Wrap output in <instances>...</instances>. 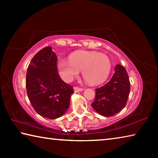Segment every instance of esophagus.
<instances>
[{
  "label": "esophagus",
  "instance_id": "34e87169",
  "mask_svg": "<svg viewBox=\"0 0 158 158\" xmlns=\"http://www.w3.org/2000/svg\"><path fill=\"white\" fill-rule=\"evenodd\" d=\"M83 90H84V89H81V88L77 87V86H74V91L75 92V93H77V92H80V91H82Z\"/></svg>",
  "mask_w": 158,
  "mask_h": 158
}]
</instances>
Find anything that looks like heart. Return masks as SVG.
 Here are the masks:
<instances>
[{
    "label": "heart",
    "instance_id": "obj_1",
    "mask_svg": "<svg viewBox=\"0 0 158 158\" xmlns=\"http://www.w3.org/2000/svg\"><path fill=\"white\" fill-rule=\"evenodd\" d=\"M63 79L69 81L82 71L83 78L90 84H99L107 79L111 71V62L106 55L95 52L74 53L68 60H60L58 64Z\"/></svg>",
    "mask_w": 158,
    "mask_h": 158
}]
</instances>
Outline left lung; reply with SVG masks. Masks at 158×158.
<instances>
[{
    "label": "left lung",
    "mask_w": 158,
    "mask_h": 158,
    "mask_svg": "<svg viewBox=\"0 0 158 158\" xmlns=\"http://www.w3.org/2000/svg\"><path fill=\"white\" fill-rule=\"evenodd\" d=\"M114 74L107 84L95 89L93 108L104 116H112L123 109L130 91V82L126 69L116 65Z\"/></svg>",
    "instance_id": "left-lung-1"
}]
</instances>
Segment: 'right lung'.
<instances>
[{
	"instance_id": "1",
	"label": "right lung",
	"mask_w": 158,
	"mask_h": 158,
	"mask_svg": "<svg viewBox=\"0 0 158 158\" xmlns=\"http://www.w3.org/2000/svg\"><path fill=\"white\" fill-rule=\"evenodd\" d=\"M27 95L37 114L49 119L58 118L69 106L73 87L64 82L58 73L57 56L51 47L39 51L28 67Z\"/></svg>"
}]
</instances>
